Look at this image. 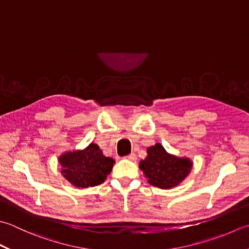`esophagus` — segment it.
<instances>
[{
	"mask_svg": "<svg viewBox=\"0 0 249 249\" xmlns=\"http://www.w3.org/2000/svg\"><path fill=\"white\" fill-rule=\"evenodd\" d=\"M125 159L126 160H137V157H136L135 153H130L128 155H126Z\"/></svg>",
	"mask_w": 249,
	"mask_h": 249,
	"instance_id": "1",
	"label": "esophagus"
}]
</instances>
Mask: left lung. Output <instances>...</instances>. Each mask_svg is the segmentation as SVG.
I'll return each mask as SVG.
<instances>
[{"label":"left lung","mask_w":249,"mask_h":249,"mask_svg":"<svg viewBox=\"0 0 249 249\" xmlns=\"http://www.w3.org/2000/svg\"><path fill=\"white\" fill-rule=\"evenodd\" d=\"M139 167L143 170L150 184L160 189L176 187L188 176L192 163L188 159H179L168 154L160 143L148 149V157L141 160Z\"/></svg>","instance_id":"left-lung-1"}]
</instances>
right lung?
I'll list each match as a JSON object with an SVG mask.
<instances>
[{"label": "right lung", "instance_id": "add662e5", "mask_svg": "<svg viewBox=\"0 0 249 249\" xmlns=\"http://www.w3.org/2000/svg\"><path fill=\"white\" fill-rule=\"evenodd\" d=\"M59 163L67 180L76 187L89 188L104 182L115 162L105 157L98 145L90 143L85 150L61 155Z\"/></svg>", "mask_w": 249, "mask_h": 249}]
</instances>
